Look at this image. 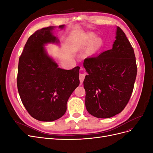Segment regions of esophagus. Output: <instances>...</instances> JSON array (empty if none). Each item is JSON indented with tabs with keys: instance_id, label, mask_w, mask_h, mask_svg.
<instances>
[{
	"instance_id": "obj_1",
	"label": "esophagus",
	"mask_w": 153,
	"mask_h": 153,
	"mask_svg": "<svg viewBox=\"0 0 153 153\" xmlns=\"http://www.w3.org/2000/svg\"><path fill=\"white\" fill-rule=\"evenodd\" d=\"M85 77V74H82V73H80V75H79V79H80V81L81 84H82L83 82H84Z\"/></svg>"
}]
</instances>
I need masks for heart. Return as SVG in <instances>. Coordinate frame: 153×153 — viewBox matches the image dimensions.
Returning a JSON list of instances; mask_svg holds the SVG:
<instances>
[{"instance_id": "b5f03b06", "label": "heart", "mask_w": 153, "mask_h": 153, "mask_svg": "<svg viewBox=\"0 0 153 153\" xmlns=\"http://www.w3.org/2000/svg\"><path fill=\"white\" fill-rule=\"evenodd\" d=\"M94 39V36H93V34H89L87 36V38H86V40L85 41V43H90L91 41Z\"/></svg>"}]
</instances>
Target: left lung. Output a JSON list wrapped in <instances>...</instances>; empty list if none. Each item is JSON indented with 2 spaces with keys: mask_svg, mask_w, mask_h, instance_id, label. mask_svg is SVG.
<instances>
[{
  "mask_svg": "<svg viewBox=\"0 0 153 153\" xmlns=\"http://www.w3.org/2000/svg\"><path fill=\"white\" fill-rule=\"evenodd\" d=\"M116 34L112 49L84 62L89 74L84 81L86 109L98 118L112 117L122 112L131 98L137 76L132 46L119 27Z\"/></svg>",
  "mask_w": 153,
  "mask_h": 153,
  "instance_id": "left-lung-1",
  "label": "left lung"
}]
</instances>
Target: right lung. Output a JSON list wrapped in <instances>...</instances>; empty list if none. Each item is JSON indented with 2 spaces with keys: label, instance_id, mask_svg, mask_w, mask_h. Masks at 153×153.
Segmentation results:
<instances>
[{
  "label": "right lung",
  "instance_id": "add662e5",
  "mask_svg": "<svg viewBox=\"0 0 153 153\" xmlns=\"http://www.w3.org/2000/svg\"><path fill=\"white\" fill-rule=\"evenodd\" d=\"M53 29L50 26L32 34L18 62L17 87L22 102L31 116L41 121H53L64 115L69 96L80 84L79 66L59 68L45 52V44L59 41Z\"/></svg>",
  "mask_w": 153,
  "mask_h": 153
}]
</instances>
